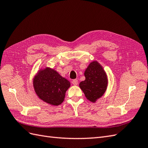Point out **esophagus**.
I'll use <instances>...</instances> for the list:
<instances>
[{"label":"esophagus","mask_w":148,"mask_h":148,"mask_svg":"<svg viewBox=\"0 0 148 148\" xmlns=\"http://www.w3.org/2000/svg\"><path fill=\"white\" fill-rule=\"evenodd\" d=\"M72 83H73V84L74 86H77L78 84V81L77 79H74L73 81H72Z\"/></svg>","instance_id":"esophagus-1"}]
</instances>
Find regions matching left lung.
Instances as JSON below:
<instances>
[{"instance_id": "left-lung-1", "label": "left lung", "mask_w": 148, "mask_h": 148, "mask_svg": "<svg viewBox=\"0 0 148 148\" xmlns=\"http://www.w3.org/2000/svg\"><path fill=\"white\" fill-rule=\"evenodd\" d=\"M86 79L79 83V88L87 99L95 103L106 92L108 78L104 67L97 60L90 62L84 71Z\"/></svg>"}]
</instances>
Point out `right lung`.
Wrapping results in <instances>:
<instances>
[{
  "label": "right lung",
  "instance_id": "add662e5",
  "mask_svg": "<svg viewBox=\"0 0 148 148\" xmlns=\"http://www.w3.org/2000/svg\"><path fill=\"white\" fill-rule=\"evenodd\" d=\"M33 88L37 97L45 103L58 106L64 101L71 83L50 67H41L33 78Z\"/></svg>",
  "mask_w": 148,
  "mask_h": 148
}]
</instances>
